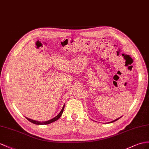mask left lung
Here are the masks:
<instances>
[{"mask_svg":"<svg viewBox=\"0 0 149 149\" xmlns=\"http://www.w3.org/2000/svg\"><path fill=\"white\" fill-rule=\"evenodd\" d=\"M122 117V116H121ZM121 117H120V118H118V119H115V120H114V121H111V123H112V122H114V121H117L118 119H120Z\"/></svg>","mask_w":149,"mask_h":149,"instance_id":"8db88e82","label":"left lung"}]
</instances>
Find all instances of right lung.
<instances>
[{"label":"right lung","instance_id":"right-lung-1","mask_svg":"<svg viewBox=\"0 0 149 149\" xmlns=\"http://www.w3.org/2000/svg\"><path fill=\"white\" fill-rule=\"evenodd\" d=\"M64 105L63 106V109H61V112H59V114H58L56 117H54V118H52V119H50V120H49V121H35V120H33V119H29V118H26L29 121H30L31 123H33V124H35V125H48V124H50V123H53V122H54V121H57V119H59V118H60V117L61 116V115H62V114H63V111H64Z\"/></svg>","mask_w":149,"mask_h":149}]
</instances>
